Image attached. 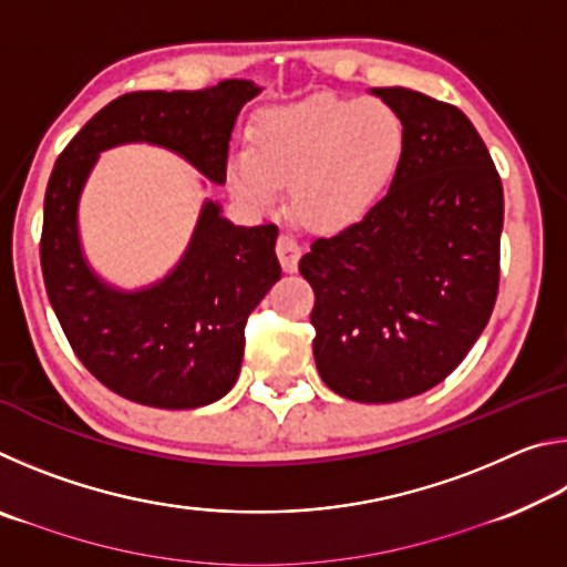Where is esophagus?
<instances>
[{
    "label": "esophagus",
    "mask_w": 567,
    "mask_h": 567,
    "mask_svg": "<svg viewBox=\"0 0 567 567\" xmlns=\"http://www.w3.org/2000/svg\"><path fill=\"white\" fill-rule=\"evenodd\" d=\"M277 257H280V265L285 272H297V262L302 257V247L297 245V239L290 235L277 237Z\"/></svg>",
    "instance_id": "34e87169"
}]
</instances>
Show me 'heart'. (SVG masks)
<instances>
[{
	"label": "heart",
	"mask_w": 567,
	"mask_h": 567,
	"mask_svg": "<svg viewBox=\"0 0 567 567\" xmlns=\"http://www.w3.org/2000/svg\"><path fill=\"white\" fill-rule=\"evenodd\" d=\"M408 152V130L392 104L312 94L265 110L249 147L227 159V185L249 207H270L290 182L302 225L338 235L385 203Z\"/></svg>",
	"instance_id": "b5f03b06"
}]
</instances>
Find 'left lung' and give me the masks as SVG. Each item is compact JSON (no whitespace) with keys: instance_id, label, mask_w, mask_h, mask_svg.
Here are the masks:
<instances>
[{"instance_id":"8db88e82","label":"left lung","mask_w":567,"mask_h":567,"mask_svg":"<svg viewBox=\"0 0 567 567\" xmlns=\"http://www.w3.org/2000/svg\"><path fill=\"white\" fill-rule=\"evenodd\" d=\"M370 94L405 122L400 177L364 223L315 239L300 272L315 290L324 385L354 402H398L443 382L491 320L503 185L453 104L408 87Z\"/></svg>"}]
</instances>
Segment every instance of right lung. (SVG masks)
<instances>
[{
  "label": "right lung",
  "instance_id": "right-lung-1",
  "mask_svg": "<svg viewBox=\"0 0 567 567\" xmlns=\"http://www.w3.org/2000/svg\"><path fill=\"white\" fill-rule=\"evenodd\" d=\"M262 92L249 80L179 92H132L76 132L44 195L42 275L76 358L112 392L162 410H195L225 398L245 354L247 315L280 280L277 227L229 223L205 197L185 252L167 275L120 287L94 270L80 233V203L100 155L122 145L167 150L225 185L239 110Z\"/></svg>",
  "mask_w": 567,
  "mask_h": 567
}]
</instances>
